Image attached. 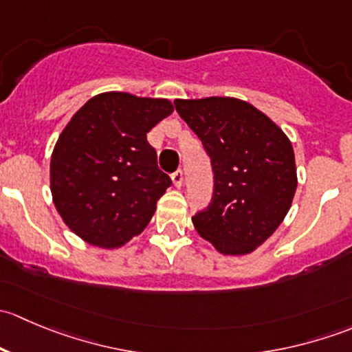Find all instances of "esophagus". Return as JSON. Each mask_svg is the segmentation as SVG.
Listing matches in <instances>:
<instances>
[{
  "mask_svg": "<svg viewBox=\"0 0 352 352\" xmlns=\"http://www.w3.org/2000/svg\"><path fill=\"white\" fill-rule=\"evenodd\" d=\"M172 182H173V186L177 187V189H180V187H182V184H184V173L180 172V170H177V172L173 173V175H172Z\"/></svg>",
  "mask_w": 352,
  "mask_h": 352,
  "instance_id": "1",
  "label": "esophagus"
}]
</instances>
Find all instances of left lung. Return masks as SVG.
I'll return each instance as SVG.
<instances>
[{
    "label": "left lung",
    "mask_w": 352,
    "mask_h": 352,
    "mask_svg": "<svg viewBox=\"0 0 352 352\" xmlns=\"http://www.w3.org/2000/svg\"><path fill=\"white\" fill-rule=\"evenodd\" d=\"M211 158L214 190L194 228L223 255H247L278 230L298 177L289 138L264 112L233 97L175 102Z\"/></svg>",
    "instance_id": "obj_1"
}]
</instances>
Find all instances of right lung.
<instances>
[{
  "label": "right lung",
  "mask_w": 352,
  "mask_h": 352,
  "mask_svg": "<svg viewBox=\"0 0 352 352\" xmlns=\"http://www.w3.org/2000/svg\"><path fill=\"white\" fill-rule=\"evenodd\" d=\"M172 112L166 98L105 91L66 124L51 156V194L83 242L113 250L146 228L172 186L146 134Z\"/></svg>",
  "instance_id": "right-lung-1"
}]
</instances>
